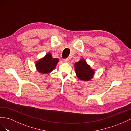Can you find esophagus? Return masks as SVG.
Returning a JSON list of instances; mask_svg holds the SVG:
<instances>
[{"label": "esophagus", "mask_w": 131, "mask_h": 131, "mask_svg": "<svg viewBox=\"0 0 131 131\" xmlns=\"http://www.w3.org/2000/svg\"><path fill=\"white\" fill-rule=\"evenodd\" d=\"M63 62L65 63H68L69 62V59L68 58H66V59H63Z\"/></svg>", "instance_id": "1"}]
</instances>
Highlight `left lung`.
I'll return each mask as SVG.
<instances>
[{"label":"left lung","instance_id":"left-lung-1","mask_svg":"<svg viewBox=\"0 0 131 131\" xmlns=\"http://www.w3.org/2000/svg\"><path fill=\"white\" fill-rule=\"evenodd\" d=\"M75 73L77 78L82 81H90L93 78L94 70L91 68L84 59H81L74 64Z\"/></svg>","mask_w":131,"mask_h":131}]
</instances>
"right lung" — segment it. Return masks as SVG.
I'll return each mask as SVG.
<instances>
[{"label":"right lung","mask_w":131,"mask_h":131,"mask_svg":"<svg viewBox=\"0 0 131 131\" xmlns=\"http://www.w3.org/2000/svg\"><path fill=\"white\" fill-rule=\"evenodd\" d=\"M59 59L53 58L52 54L48 53L42 58L35 63V67L39 73L41 74H49L56 68Z\"/></svg>","instance_id":"add662e5"}]
</instances>
